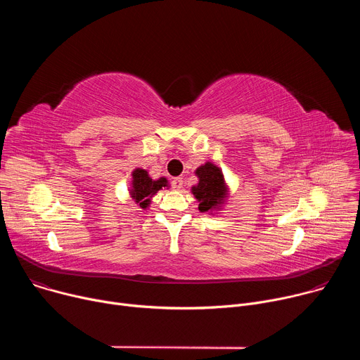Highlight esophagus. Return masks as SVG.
Masks as SVG:
<instances>
[{
  "mask_svg": "<svg viewBox=\"0 0 360 360\" xmlns=\"http://www.w3.org/2000/svg\"><path fill=\"white\" fill-rule=\"evenodd\" d=\"M182 185H184V179L182 178H174L172 179V188L174 189L179 191V189H182Z\"/></svg>",
  "mask_w": 360,
  "mask_h": 360,
  "instance_id": "1",
  "label": "esophagus"
}]
</instances>
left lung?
<instances>
[{"label": "left lung", "instance_id": "obj_1", "mask_svg": "<svg viewBox=\"0 0 360 360\" xmlns=\"http://www.w3.org/2000/svg\"><path fill=\"white\" fill-rule=\"evenodd\" d=\"M195 175L198 184L191 188V192L199 202L198 210L208 215L221 214L229 199V185L222 169L207 161L195 169Z\"/></svg>", "mask_w": 360, "mask_h": 360}]
</instances>
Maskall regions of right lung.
Listing matches in <instances>:
<instances>
[{
	"label": "right lung",
	"instance_id": "obj_1",
	"mask_svg": "<svg viewBox=\"0 0 360 360\" xmlns=\"http://www.w3.org/2000/svg\"><path fill=\"white\" fill-rule=\"evenodd\" d=\"M162 188H169V182L165 176L152 179L149 172L142 168H135L131 172V184L128 192L132 200L143 211L150 207V199Z\"/></svg>",
	"mask_w": 360,
	"mask_h": 360
}]
</instances>
